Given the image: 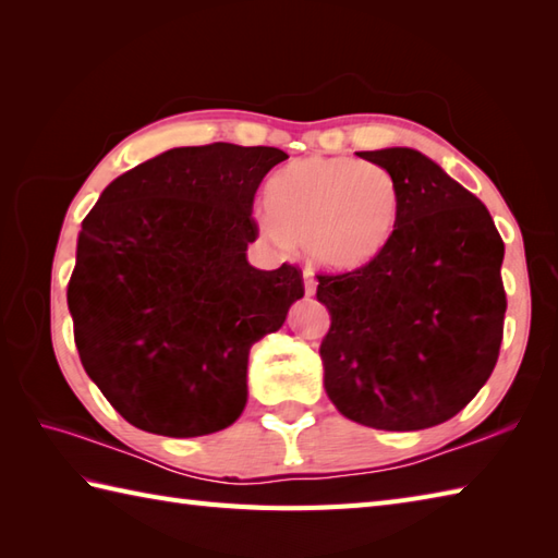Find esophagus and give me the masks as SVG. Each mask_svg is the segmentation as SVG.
I'll return each instance as SVG.
<instances>
[{"mask_svg": "<svg viewBox=\"0 0 558 558\" xmlns=\"http://www.w3.org/2000/svg\"><path fill=\"white\" fill-rule=\"evenodd\" d=\"M314 292H316V280L310 270H304V294L306 298H312Z\"/></svg>", "mask_w": 558, "mask_h": 558, "instance_id": "obj_1", "label": "esophagus"}]
</instances>
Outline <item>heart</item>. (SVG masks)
Listing matches in <instances>:
<instances>
[{
  "label": "heart",
  "mask_w": 558,
  "mask_h": 558,
  "mask_svg": "<svg viewBox=\"0 0 558 558\" xmlns=\"http://www.w3.org/2000/svg\"><path fill=\"white\" fill-rule=\"evenodd\" d=\"M260 234L280 252L304 244L326 270L372 266L396 240L402 220L398 177L354 158H300L272 172Z\"/></svg>",
  "instance_id": "obj_1"
}]
</instances>
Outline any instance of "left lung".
<instances>
[{
  "mask_svg": "<svg viewBox=\"0 0 558 558\" xmlns=\"http://www.w3.org/2000/svg\"><path fill=\"white\" fill-rule=\"evenodd\" d=\"M357 156L398 177L402 220L372 266L318 276L330 314L324 388L357 424L429 429L465 408L499 360L504 242L487 206L424 153Z\"/></svg>",
  "mask_w": 558,
  "mask_h": 558,
  "instance_id": "1",
  "label": "left lung"
}]
</instances>
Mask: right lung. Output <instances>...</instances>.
I'll return each mask as SVG.
<instances>
[{"instance_id": "right-lung-1", "label": "right lung", "mask_w": 558, "mask_h": 558, "mask_svg": "<svg viewBox=\"0 0 558 558\" xmlns=\"http://www.w3.org/2000/svg\"><path fill=\"white\" fill-rule=\"evenodd\" d=\"M280 148H172L105 186L81 222L66 302L83 369L138 429L220 432L246 405L248 350L304 298L302 272L246 260Z\"/></svg>"}]
</instances>
